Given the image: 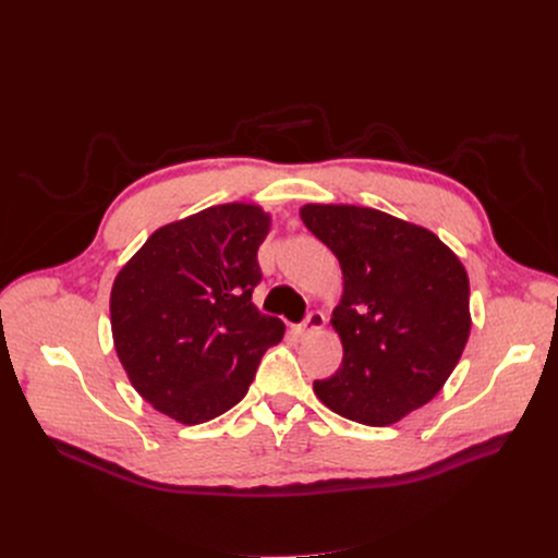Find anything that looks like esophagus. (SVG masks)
Returning <instances> with one entry per match:
<instances>
[{"mask_svg": "<svg viewBox=\"0 0 558 558\" xmlns=\"http://www.w3.org/2000/svg\"><path fill=\"white\" fill-rule=\"evenodd\" d=\"M326 326V316L324 314H320V312H310L307 316H305V320H303V324L296 328L299 330V335H312V332H318L320 328H324Z\"/></svg>", "mask_w": 558, "mask_h": 558, "instance_id": "esophagus-1", "label": "esophagus"}]
</instances>
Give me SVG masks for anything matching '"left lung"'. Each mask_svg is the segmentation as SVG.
Wrapping results in <instances>:
<instances>
[{
  "mask_svg": "<svg viewBox=\"0 0 558 558\" xmlns=\"http://www.w3.org/2000/svg\"><path fill=\"white\" fill-rule=\"evenodd\" d=\"M307 230L343 274L332 312L343 360L316 379L335 414L393 425L427 404L454 371L471 335V287L461 259L423 226L360 205L307 203Z\"/></svg>",
  "mask_w": 558,
  "mask_h": 558,
  "instance_id": "left-lung-1",
  "label": "left lung"
}]
</instances>
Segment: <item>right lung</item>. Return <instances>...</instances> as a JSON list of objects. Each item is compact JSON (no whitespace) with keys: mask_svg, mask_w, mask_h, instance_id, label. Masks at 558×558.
Segmentation results:
<instances>
[{"mask_svg":"<svg viewBox=\"0 0 558 558\" xmlns=\"http://www.w3.org/2000/svg\"><path fill=\"white\" fill-rule=\"evenodd\" d=\"M271 215L223 203L158 228L117 274L110 326L135 391L183 425L238 404L284 324L251 296Z\"/></svg>","mask_w":558,"mask_h":558,"instance_id":"obj_1","label":"right lung"}]
</instances>
